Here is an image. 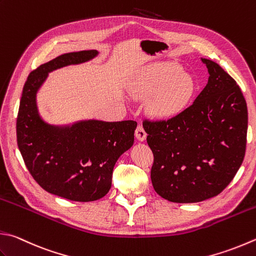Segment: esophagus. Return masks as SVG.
Wrapping results in <instances>:
<instances>
[{"label":"esophagus","instance_id":"esophagus-1","mask_svg":"<svg viewBox=\"0 0 256 256\" xmlns=\"http://www.w3.org/2000/svg\"><path fill=\"white\" fill-rule=\"evenodd\" d=\"M134 136H136V138L138 139L139 142H144V139H146L147 134H146V132H144V129L142 128V126H140V124L137 126L136 132H134Z\"/></svg>","mask_w":256,"mask_h":256}]
</instances>
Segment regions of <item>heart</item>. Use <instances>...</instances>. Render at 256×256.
<instances>
[{
	"label": "heart",
	"mask_w": 256,
	"mask_h": 256,
	"mask_svg": "<svg viewBox=\"0 0 256 256\" xmlns=\"http://www.w3.org/2000/svg\"><path fill=\"white\" fill-rule=\"evenodd\" d=\"M137 97L152 98L149 110L159 119H170L184 112L195 92V82L190 74L175 64L149 66L134 82Z\"/></svg>",
	"instance_id": "heart-1"
}]
</instances>
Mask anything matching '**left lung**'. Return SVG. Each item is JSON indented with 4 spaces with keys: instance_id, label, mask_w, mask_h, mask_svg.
Here are the masks:
<instances>
[{
    "instance_id": "obj_1",
    "label": "left lung",
    "mask_w": 256,
    "mask_h": 256,
    "mask_svg": "<svg viewBox=\"0 0 256 256\" xmlns=\"http://www.w3.org/2000/svg\"><path fill=\"white\" fill-rule=\"evenodd\" d=\"M208 82L194 104L167 120L144 119L154 154V190L172 203H197L223 192L243 162L248 106L236 81L202 59Z\"/></svg>"
}]
</instances>
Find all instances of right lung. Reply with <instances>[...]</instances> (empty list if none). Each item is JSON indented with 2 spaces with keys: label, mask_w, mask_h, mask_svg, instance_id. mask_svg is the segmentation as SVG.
Wrapping results in <instances>:
<instances>
[{
  "label": "right lung",
  "mask_w": 256,
  "mask_h": 256,
  "mask_svg": "<svg viewBox=\"0 0 256 256\" xmlns=\"http://www.w3.org/2000/svg\"><path fill=\"white\" fill-rule=\"evenodd\" d=\"M97 54V50L64 53L33 70L16 118L18 147L32 177L50 194L74 202L97 200L109 192L114 164L132 146L137 122L84 120L53 126L38 114L36 92L49 72Z\"/></svg>",
  "instance_id": "1"
}]
</instances>
